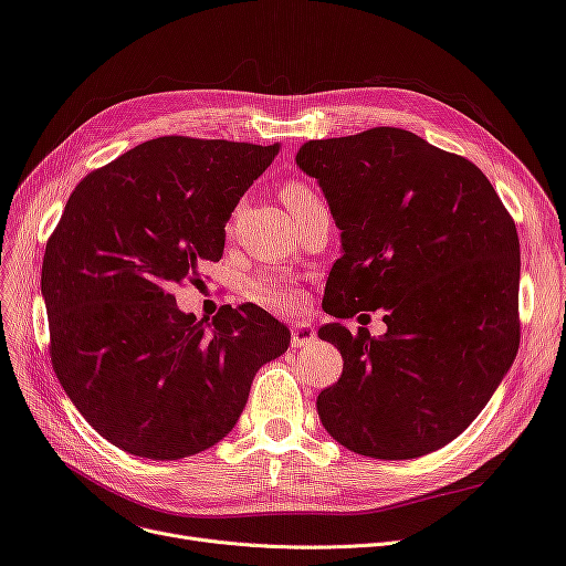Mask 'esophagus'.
I'll return each mask as SVG.
<instances>
[{
	"label": "esophagus",
	"instance_id": "1",
	"mask_svg": "<svg viewBox=\"0 0 566 566\" xmlns=\"http://www.w3.org/2000/svg\"><path fill=\"white\" fill-rule=\"evenodd\" d=\"M316 339V333L310 323H295L291 328V346L293 348H301V346H307Z\"/></svg>",
	"mask_w": 566,
	"mask_h": 566
}]
</instances>
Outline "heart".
I'll return each instance as SVG.
<instances>
[{"label":"heart","instance_id":"b5f03b06","mask_svg":"<svg viewBox=\"0 0 566 566\" xmlns=\"http://www.w3.org/2000/svg\"><path fill=\"white\" fill-rule=\"evenodd\" d=\"M284 201L291 208L293 216H298L307 208L321 203V197L305 184L301 181H293L284 188ZM252 298L268 305V307H275V310H286L291 307L295 301H298V293L295 289L286 282V280H277V277H259L252 282Z\"/></svg>","mask_w":566,"mask_h":566}]
</instances>
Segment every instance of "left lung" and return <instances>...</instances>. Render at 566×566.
<instances>
[{"label":"left lung","instance_id":"obj_1","mask_svg":"<svg viewBox=\"0 0 566 566\" xmlns=\"http://www.w3.org/2000/svg\"><path fill=\"white\" fill-rule=\"evenodd\" d=\"M342 229L335 318L385 310L388 333L328 323L342 378L316 399L346 450L418 459L463 433L518 350L516 224L470 160L401 128L312 139L295 156Z\"/></svg>","mask_w":566,"mask_h":566}]
</instances>
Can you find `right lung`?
Listing matches in <instances>:
<instances>
[{
	"label": "right lung",
	"instance_id": "obj_1",
	"mask_svg": "<svg viewBox=\"0 0 566 566\" xmlns=\"http://www.w3.org/2000/svg\"><path fill=\"white\" fill-rule=\"evenodd\" d=\"M277 154L280 144L158 137L69 197L41 275L52 367L114 448L154 461L213 448L256 371L289 348L286 325L256 305L208 323L171 293L220 261L235 203Z\"/></svg>",
	"mask_w": 566,
	"mask_h": 566
}]
</instances>
